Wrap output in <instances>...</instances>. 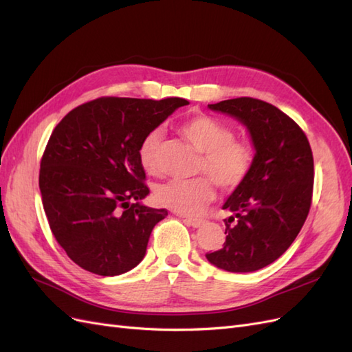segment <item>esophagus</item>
<instances>
[{"label":"esophagus","instance_id":"obj_1","mask_svg":"<svg viewBox=\"0 0 352 352\" xmlns=\"http://www.w3.org/2000/svg\"><path fill=\"white\" fill-rule=\"evenodd\" d=\"M186 223L192 228H201L205 223V220L204 219H186Z\"/></svg>","mask_w":352,"mask_h":352}]
</instances>
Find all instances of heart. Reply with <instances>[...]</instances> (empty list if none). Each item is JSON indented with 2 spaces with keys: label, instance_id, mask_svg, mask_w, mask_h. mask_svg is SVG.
I'll return each instance as SVG.
<instances>
[{
  "label": "heart",
  "instance_id": "b5f03b06",
  "mask_svg": "<svg viewBox=\"0 0 352 352\" xmlns=\"http://www.w3.org/2000/svg\"><path fill=\"white\" fill-rule=\"evenodd\" d=\"M179 132L197 151L204 153L199 173L210 178L160 184L155 192V201L178 214L195 215L214 199L212 179L223 190H235L245 182L254 166L256 148L250 140L233 137L229 124L206 114L187 119L179 126ZM162 140V131L153 129L140 142L138 160L147 174L160 173Z\"/></svg>",
  "mask_w": 352,
  "mask_h": 352
}]
</instances>
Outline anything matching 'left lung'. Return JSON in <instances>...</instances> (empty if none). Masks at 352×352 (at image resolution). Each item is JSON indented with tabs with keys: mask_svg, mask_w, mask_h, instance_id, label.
Instances as JSON below:
<instances>
[{
	"mask_svg": "<svg viewBox=\"0 0 352 352\" xmlns=\"http://www.w3.org/2000/svg\"><path fill=\"white\" fill-rule=\"evenodd\" d=\"M247 126L256 148L254 166L223 210L233 212L226 241L206 258L228 272H254L293 244L312 204L314 157L305 132L292 117L256 98L208 105Z\"/></svg>",
	"mask_w": 352,
	"mask_h": 352,
	"instance_id": "1",
	"label": "left lung"
}]
</instances>
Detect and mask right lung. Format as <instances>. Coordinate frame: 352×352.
I'll return each mask as SVG.
<instances>
[{
    "instance_id": "add662e5",
    "label": "right lung",
    "mask_w": 352,
    "mask_h": 352,
    "mask_svg": "<svg viewBox=\"0 0 352 352\" xmlns=\"http://www.w3.org/2000/svg\"><path fill=\"white\" fill-rule=\"evenodd\" d=\"M187 104L102 96L76 107L53 129L40 164L41 199L53 236L76 265L114 276L146 256L151 230L168 211L138 202L150 193L138 147Z\"/></svg>"
}]
</instances>
